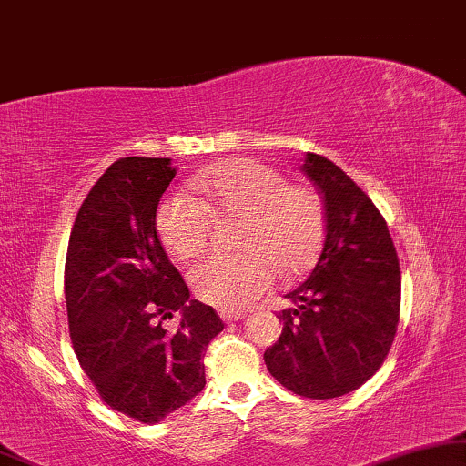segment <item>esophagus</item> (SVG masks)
I'll use <instances>...</instances> for the list:
<instances>
[{
    "instance_id": "34e87169",
    "label": "esophagus",
    "mask_w": 466,
    "mask_h": 466,
    "mask_svg": "<svg viewBox=\"0 0 466 466\" xmlns=\"http://www.w3.org/2000/svg\"><path fill=\"white\" fill-rule=\"evenodd\" d=\"M219 315L223 321H238L245 318L243 311H234V309H219Z\"/></svg>"
}]
</instances>
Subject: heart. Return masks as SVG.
I'll return each mask as SVG.
<instances>
[{"label":"heart","mask_w":466,"mask_h":466,"mask_svg":"<svg viewBox=\"0 0 466 466\" xmlns=\"http://www.w3.org/2000/svg\"><path fill=\"white\" fill-rule=\"evenodd\" d=\"M207 202L175 191L161 202L157 229L172 256H200L210 243L215 215L243 219L238 253H215L189 272L204 302L243 309L275 285L277 272L291 279L307 272L319 256L326 213L318 191L288 183L277 168L256 159H234L196 178Z\"/></svg>","instance_id":"heart-1"}]
</instances>
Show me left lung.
<instances>
[{"instance_id": "1", "label": "left lung", "mask_w": 466, "mask_h": 466, "mask_svg": "<svg viewBox=\"0 0 466 466\" xmlns=\"http://www.w3.org/2000/svg\"><path fill=\"white\" fill-rule=\"evenodd\" d=\"M302 172L318 185L326 238L318 264L288 296L266 369L307 399H337L377 373L392 347L400 311V266L373 200L324 155L307 153Z\"/></svg>"}]
</instances>
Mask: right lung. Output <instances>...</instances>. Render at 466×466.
<instances>
[{
	"mask_svg": "<svg viewBox=\"0 0 466 466\" xmlns=\"http://www.w3.org/2000/svg\"><path fill=\"white\" fill-rule=\"evenodd\" d=\"M177 175L168 157H123L97 178L66 256L74 353L108 407L155 424L202 392L204 353L223 330L157 237V204ZM179 313L170 333L160 326Z\"/></svg>",
	"mask_w": 466,
	"mask_h": 466,
	"instance_id": "1",
	"label": "right lung"
}]
</instances>
